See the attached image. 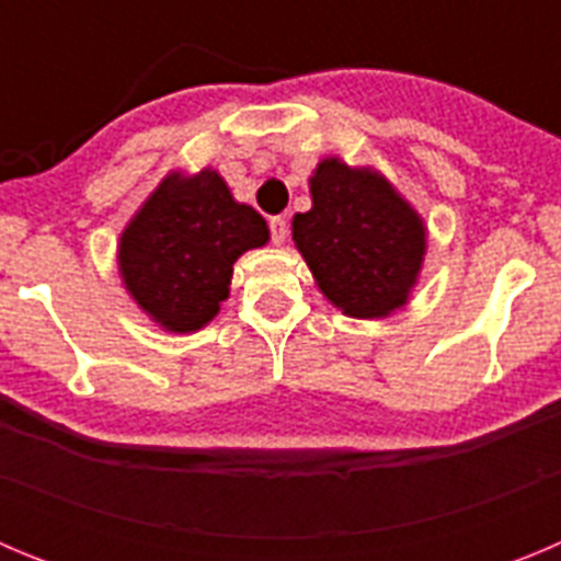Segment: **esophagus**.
<instances>
[{"instance_id":"esophagus-1","label":"esophagus","mask_w":561,"mask_h":561,"mask_svg":"<svg viewBox=\"0 0 561 561\" xmlns=\"http://www.w3.org/2000/svg\"><path fill=\"white\" fill-rule=\"evenodd\" d=\"M270 232H272V244H284L286 236H289V225H286V219L275 216V219H270Z\"/></svg>"}]
</instances>
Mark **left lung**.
<instances>
[{"instance_id":"obj_1","label":"left lung","mask_w":561,"mask_h":561,"mask_svg":"<svg viewBox=\"0 0 561 561\" xmlns=\"http://www.w3.org/2000/svg\"><path fill=\"white\" fill-rule=\"evenodd\" d=\"M311 210L291 238L334 309L356 320L388 317L410 300L427 255V225L381 171L340 157L309 176Z\"/></svg>"}]
</instances>
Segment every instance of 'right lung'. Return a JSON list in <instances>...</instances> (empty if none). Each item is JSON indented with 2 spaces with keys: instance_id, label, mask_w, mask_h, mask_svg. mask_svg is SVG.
Wrapping results in <instances>:
<instances>
[{
  "instance_id": "1",
  "label": "right lung",
  "mask_w": 561,
  "mask_h": 561,
  "mask_svg": "<svg viewBox=\"0 0 561 561\" xmlns=\"http://www.w3.org/2000/svg\"><path fill=\"white\" fill-rule=\"evenodd\" d=\"M266 241L264 216L232 199L219 171H171L121 232L117 270L151 323L193 334L230 297L232 264Z\"/></svg>"
}]
</instances>
